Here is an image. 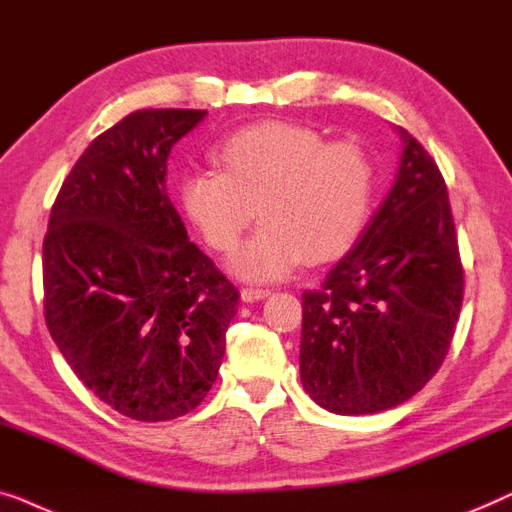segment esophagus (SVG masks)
I'll list each match as a JSON object with an SVG mask.
<instances>
[{"mask_svg": "<svg viewBox=\"0 0 512 512\" xmlns=\"http://www.w3.org/2000/svg\"><path fill=\"white\" fill-rule=\"evenodd\" d=\"M269 294H271L269 287H243L241 299L243 301H259V299L269 297Z\"/></svg>", "mask_w": 512, "mask_h": 512, "instance_id": "1", "label": "esophagus"}]
</instances>
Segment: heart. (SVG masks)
<instances>
[{
  "instance_id": "heart-1",
  "label": "heart",
  "mask_w": 512,
  "mask_h": 512,
  "mask_svg": "<svg viewBox=\"0 0 512 512\" xmlns=\"http://www.w3.org/2000/svg\"><path fill=\"white\" fill-rule=\"evenodd\" d=\"M218 169L181 176L178 201L215 253H234L259 215L264 225L234 257L250 280H278L306 262L348 255L376 206V164L362 146L327 143L311 127L259 122L227 136Z\"/></svg>"
}]
</instances>
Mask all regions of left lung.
Returning <instances> with one entry per match:
<instances>
[{"label":"left lung","instance_id":"left-lung-1","mask_svg":"<svg viewBox=\"0 0 512 512\" xmlns=\"http://www.w3.org/2000/svg\"><path fill=\"white\" fill-rule=\"evenodd\" d=\"M399 132V174L383 206L318 290L301 294V383L338 415L378 413L420 392L462 311L448 187L422 143Z\"/></svg>","mask_w":512,"mask_h":512}]
</instances>
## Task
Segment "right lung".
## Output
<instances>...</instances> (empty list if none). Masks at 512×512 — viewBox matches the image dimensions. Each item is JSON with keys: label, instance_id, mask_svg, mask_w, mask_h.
<instances>
[{"label": "right lung", "instance_id": "1", "mask_svg": "<svg viewBox=\"0 0 512 512\" xmlns=\"http://www.w3.org/2000/svg\"><path fill=\"white\" fill-rule=\"evenodd\" d=\"M143 109L78 157L43 239V315L78 380L120 415L174 420L218 378L241 294L187 241L167 160L204 120Z\"/></svg>", "mask_w": 512, "mask_h": 512}]
</instances>
